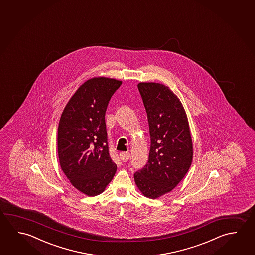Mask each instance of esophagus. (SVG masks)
I'll return each mask as SVG.
<instances>
[{"mask_svg":"<svg viewBox=\"0 0 255 255\" xmlns=\"http://www.w3.org/2000/svg\"><path fill=\"white\" fill-rule=\"evenodd\" d=\"M119 156L123 162H127L129 159V152H122L119 154Z\"/></svg>","mask_w":255,"mask_h":255,"instance_id":"obj_1","label":"esophagus"}]
</instances>
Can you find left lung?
I'll list each match as a JSON object with an SVG mask.
<instances>
[{
  "instance_id": "left-lung-1",
  "label": "left lung",
  "mask_w": 255,
  "mask_h": 255,
  "mask_svg": "<svg viewBox=\"0 0 255 255\" xmlns=\"http://www.w3.org/2000/svg\"><path fill=\"white\" fill-rule=\"evenodd\" d=\"M146 109L151 146L148 161L134 173L144 196L155 199L171 192L187 174L193 159L188 117L180 99L158 83H139Z\"/></svg>"
}]
</instances>
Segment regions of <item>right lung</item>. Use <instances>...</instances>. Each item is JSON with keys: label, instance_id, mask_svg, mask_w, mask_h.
<instances>
[{"label": "right lung", "instance_id": "add662e5", "mask_svg": "<svg viewBox=\"0 0 255 255\" xmlns=\"http://www.w3.org/2000/svg\"><path fill=\"white\" fill-rule=\"evenodd\" d=\"M121 84L108 77L87 80L67 102L59 120L60 167L72 185L89 196L103 192L117 171L109 155L105 114Z\"/></svg>", "mask_w": 255, "mask_h": 255}]
</instances>
